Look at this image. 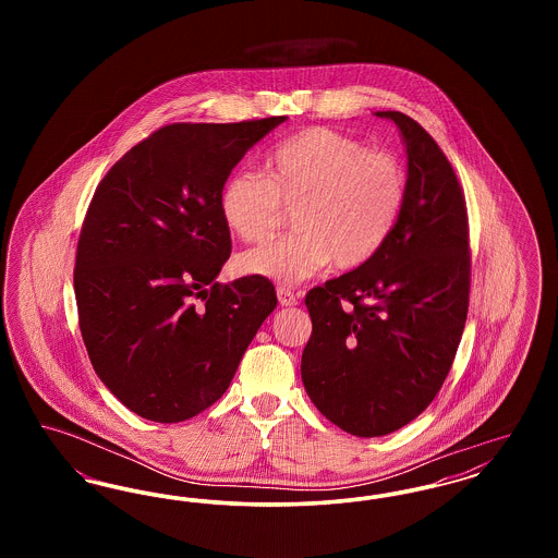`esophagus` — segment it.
<instances>
[{
	"mask_svg": "<svg viewBox=\"0 0 558 558\" xmlns=\"http://www.w3.org/2000/svg\"><path fill=\"white\" fill-rule=\"evenodd\" d=\"M278 301L284 307H292V305L299 303V296L291 289H287V287H278Z\"/></svg>",
	"mask_w": 558,
	"mask_h": 558,
	"instance_id": "esophagus-1",
	"label": "esophagus"
}]
</instances>
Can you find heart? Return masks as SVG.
Here are the masks:
<instances>
[{
    "label": "heart",
    "instance_id": "obj_1",
    "mask_svg": "<svg viewBox=\"0 0 558 558\" xmlns=\"http://www.w3.org/2000/svg\"><path fill=\"white\" fill-rule=\"evenodd\" d=\"M408 198V173L389 150L328 128L280 142L264 173L236 171L219 194L226 228L244 242H266L294 209L296 232L242 253L239 269L294 284L332 264H368L393 234Z\"/></svg>",
    "mask_w": 558,
    "mask_h": 558
}]
</instances>
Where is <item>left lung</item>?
<instances>
[{
	"mask_svg": "<svg viewBox=\"0 0 558 558\" xmlns=\"http://www.w3.org/2000/svg\"><path fill=\"white\" fill-rule=\"evenodd\" d=\"M408 198L368 264L307 292L312 337L301 378L319 412L357 437L414 421L439 393L460 345L471 292L464 192L437 142L398 110Z\"/></svg>",
	"mask_w": 558,
	"mask_h": 558,
	"instance_id": "8db88e82",
	"label": "left lung"
}]
</instances>
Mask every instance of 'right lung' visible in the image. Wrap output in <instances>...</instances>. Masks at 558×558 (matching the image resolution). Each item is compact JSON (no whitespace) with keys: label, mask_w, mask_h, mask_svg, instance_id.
<instances>
[{"label":"right lung","mask_w":558,"mask_h":558,"mask_svg":"<svg viewBox=\"0 0 558 558\" xmlns=\"http://www.w3.org/2000/svg\"><path fill=\"white\" fill-rule=\"evenodd\" d=\"M284 119L165 125L92 196L73 271L81 337L110 393L146 421L182 423L221 398L278 305L267 278H215L232 253L221 187Z\"/></svg>","instance_id":"obj_1"}]
</instances>
